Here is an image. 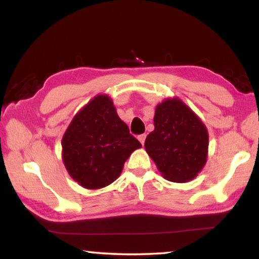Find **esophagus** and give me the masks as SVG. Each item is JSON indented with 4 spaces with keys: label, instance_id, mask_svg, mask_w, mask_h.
Returning a JSON list of instances; mask_svg holds the SVG:
<instances>
[{
    "label": "esophagus",
    "instance_id": "34e87169",
    "mask_svg": "<svg viewBox=\"0 0 259 259\" xmlns=\"http://www.w3.org/2000/svg\"><path fill=\"white\" fill-rule=\"evenodd\" d=\"M146 138H147V135H146V134H141V135H139V137H138L139 141L142 143V146L144 144V141H146Z\"/></svg>",
    "mask_w": 259,
    "mask_h": 259
}]
</instances>
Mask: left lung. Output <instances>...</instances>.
<instances>
[{
  "label": "left lung",
  "instance_id": "1",
  "mask_svg": "<svg viewBox=\"0 0 259 259\" xmlns=\"http://www.w3.org/2000/svg\"><path fill=\"white\" fill-rule=\"evenodd\" d=\"M153 124L144 147L158 170L171 182L193 180L207 161L209 138L205 124L179 98L158 104Z\"/></svg>",
  "mask_w": 259,
  "mask_h": 259
}]
</instances>
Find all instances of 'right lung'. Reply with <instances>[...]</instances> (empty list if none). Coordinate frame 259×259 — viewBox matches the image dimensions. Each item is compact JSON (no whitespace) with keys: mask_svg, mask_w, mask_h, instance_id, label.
<instances>
[{"mask_svg":"<svg viewBox=\"0 0 259 259\" xmlns=\"http://www.w3.org/2000/svg\"><path fill=\"white\" fill-rule=\"evenodd\" d=\"M62 161L75 182L90 190L107 187L141 148L117 115L112 100L99 94L72 118L62 137Z\"/></svg>","mask_w":259,"mask_h":259,"instance_id":"add662e5","label":"right lung"}]
</instances>
